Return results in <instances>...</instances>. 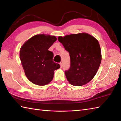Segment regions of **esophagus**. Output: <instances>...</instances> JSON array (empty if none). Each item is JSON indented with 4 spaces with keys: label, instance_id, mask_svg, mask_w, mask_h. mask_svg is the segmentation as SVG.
I'll return each mask as SVG.
<instances>
[{
    "label": "esophagus",
    "instance_id": "obj_1",
    "mask_svg": "<svg viewBox=\"0 0 121 121\" xmlns=\"http://www.w3.org/2000/svg\"><path fill=\"white\" fill-rule=\"evenodd\" d=\"M60 65L61 68H62V63H61V62H60Z\"/></svg>",
    "mask_w": 121,
    "mask_h": 121
}]
</instances>
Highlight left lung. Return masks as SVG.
Masks as SVG:
<instances>
[{
    "mask_svg": "<svg viewBox=\"0 0 121 121\" xmlns=\"http://www.w3.org/2000/svg\"><path fill=\"white\" fill-rule=\"evenodd\" d=\"M58 39L70 54V68L65 71L67 80L75 86L88 83L96 74L101 63L98 41L86 33L59 36Z\"/></svg>",
    "mask_w": 121,
    "mask_h": 121,
    "instance_id": "obj_1",
    "label": "left lung"
}]
</instances>
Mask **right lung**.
Segmentation results:
<instances>
[{
	"mask_svg": "<svg viewBox=\"0 0 121 121\" xmlns=\"http://www.w3.org/2000/svg\"><path fill=\"white\" fill-rule=\"evenodd\" d=\"M56 40L55 36L38 34L22 46L20 58L27 78L33 84L43 86L53 78L54 71L60 68L52 61L53 53L48 50Z\"/></svg>",
	"mask_w": 121,
	"mask_h": 121,
	"instance_id": "obj_1",
	"label": "right lung"
}]
</instances>
